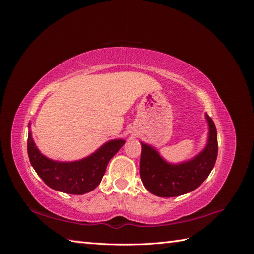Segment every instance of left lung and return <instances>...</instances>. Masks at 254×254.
Segmentation results:
<instances>
[{
  "instance_id": "left-lung-1",
  "label": "left lung",
  "mask_w": 254,
  "mask_h": 254,
  "mask_svg": "<svg viewBox=\"0 0 254 254\" xmlns=\"http://www.w3.org/2000/svg\"><path fill=\"white\" fill-rule=\"evenodd\" d=\"M209 137L204 149L187 162L171 164L150 145L142 144L140 175L144 187L159 197H176L196 190L207 178L216 162L218 145L214 122L205 114Z\"/></svg>"
}]
</instances>
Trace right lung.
<instances>
[{"instance_id":"add662e5","label":"right lung","mask_w":254,"mask_h":254,"mask_svg":"<svg viewBox=\"0 0 254 254\" xmlns=\"http://www.w3.org/2000/svg\"><path fill=\"white\" fill-rule=\"evenodd\" d=\"M124 144V140H111L87 158L74 162H58L42 155L29 131L27 152L30 164L47 186L63 193L82 195L101 183L109 161Z\"/></svg>"}]
</instances>
